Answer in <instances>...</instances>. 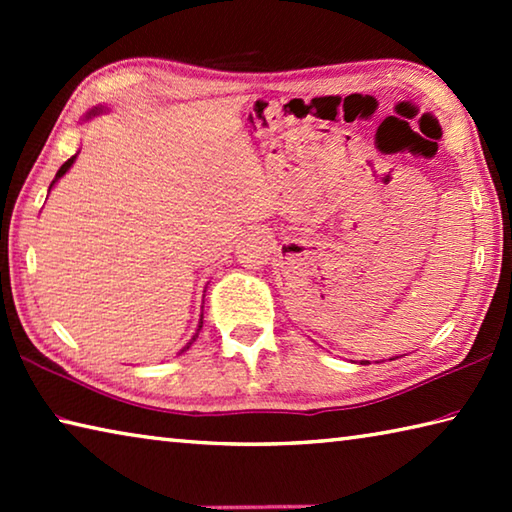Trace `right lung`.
Here are the masks:
<instances>
[{
    "label": "right lung",
    "instance_id": "add662e5",
    "mask_svg": "<svg viewBox=\"0 0 512 512\" xmlns=\"http://www.w3.org/2000/svg\"><path fill=\"white\" fill-rule=\"evenodd\" d=\"M97 112H101V110H99V108H97V110H92V115H97ZM74 160H76V155H72V158H69V160H67V162L63 164V167H60V169H58V173H56V178H54V183H56V180H58L60 176H63V173H65V171H67L69 167H72V164H74ZM54 183H51V185H54ZM49 189H51V187H49ZM201 327H203V318H201V325H198V329H196V334H194V339H192V341H196V336H198V332H201ZM189 345H192V343H189ZM189 345H187V348H183V352H185V350H189Z\"/></svg>",
    "mask_w": 512,
    "mask_h": 512
}]
</instances>
